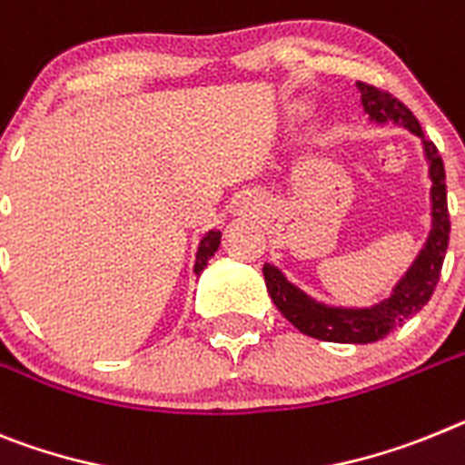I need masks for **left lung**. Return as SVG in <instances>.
Here are the masks:
<instances>
[{
	"label": "left lung",
	"mask_w": 465,
	"mask_h": 465,
	"mask_svg": "<svg viewBox=\"0 0 465 465\" xmlns=\"http://www.w3.org/2000/svg\"><path fill=\"white\" fill-rule=\"evenodd\" d=\"M360 96H362L364 113L369 114L376 124H395L410 129L414 136L421 138L423 153L428 160V176H430V235L426 244L404 272L402 280L392 287L388 299L369 308H339V305H327L315 301L312 296L299 289L296 284L284 277V272L275 265H263L265 287L271 293L272 303L277 311L287 317L301 334L312 336L320 341H331V343H374L392 331L402 327L410 317L421 311L430 301L432 292L438 287L440 271H442L444 253L450 244V212H447V183H444V164L438 148L423 136V129L419 119L411 114V110L392 98V94L381 91L371 84L357 82Z\"/></svg>",
	"instance_id": "obj_1"
}]
</instances>
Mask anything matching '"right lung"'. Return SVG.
<instances>
[{"instance_id": "obj_1", "label": "right lung", "mask_w": 465, "mask_h": 465, "mask_svg": "<svg viewBox=\"0 0 465 465\" xmlns=\"http://www.w3.org/2000/svg\"><path fill=\"white\" fill-rule=\"evenodd\" d=\"M218 244H221V230H209L204 237H202L200 247H197V259H194V275H200L206 268L209 259L216 253Z\"/></svg>"}]
</instances>
